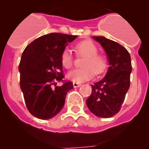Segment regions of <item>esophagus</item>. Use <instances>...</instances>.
Wrapping results in <instances>:
<instances>
[{
  "instance_id": "obj_1",
  "label": "esophagus",
  "mask_w": 149,
  "mask_h": 149,
  "mask_svg": "<svg viewBox=\"0 0 149 149\" xmlns=\"http://www.w3.org/2000/svg\"><path fill=\"white\" fill-rule=\"evenodd\" d=\"M73 87H74V88H76V87L81 86V84H79V83H76V82H73Z\"/></svg>"
}]
</instances>
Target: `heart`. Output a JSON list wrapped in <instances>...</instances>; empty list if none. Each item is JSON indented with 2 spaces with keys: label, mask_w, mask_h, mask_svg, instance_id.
<instances>
[{
  "label": "heart",
  "mask_w": 149,
  "mask_h": 149,
  "mask_svg": "<svg viewBox=\"0 0 149 149\" xmlns=\"http://www.w3.org/2000/svg\"><path fill=\"white\" fill-rule=\"evenodd\" d=\"M75 51L77 56L84 57L81 66L70 71L68 75L69 79L76 83H82L91 79L94 73L99 75L102 73L107 66V60L102 53H99L98 48L93 42L84 40L76 43ZM61 63L63 67L69 69L73 65L72 52L65 48L61 55Z\"/></svg>",
  "instance_id": "obj_1"
}]
</instances>
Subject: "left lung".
I'll return each mask as SVG.
<instances>
[{"instance_id":"1","label":"left lung","mask_w":149,"mask_h":149,"mask_svg":"<svg viewBox=\"0 0 149 149\" xmlns=\"http://www.w3.org/2000/svg\"><path fill=\"white\" fill-rule=\"evenodd\" d=\"M107 55L109 67L106 76L91 85V94L86 100L87 107L100 118H111L120 110L130 87L131 60L123 46L104 37H93Z\"/></svg>"}]
</instances>
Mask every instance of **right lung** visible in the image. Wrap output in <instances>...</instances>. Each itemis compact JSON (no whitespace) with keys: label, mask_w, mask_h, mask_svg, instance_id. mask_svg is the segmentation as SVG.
<instances>
[{"label":"right lung","mask_w":149,"mask_h":149,"mask_svg":"<svg viewBox=\"0 0 149 149\" xmlns=\"http://www.w3.org/2000/svg\"><path fill=\"white\" fill-rule=\"evenodd\" d=\"M76 35L50 33L41 36L26 46L19 70L20 87L29 112L36 118L48 120L62 109L68 91L73 88L63 81L61 55ZM63 82L61 87L57 82Z\"/></svg>","instance_id":"add662e5"}]
</instances>
